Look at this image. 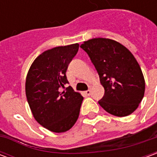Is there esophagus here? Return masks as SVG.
I'll return each mask as SVG.
<instances>
[{
	"label": "esophagus",
	"mask_w": 157,
	"mask_h": 157,
	"mask_svg": "<svg viewBox=\"0 0 157 157\" xmlns=\"http://www.w3.org/2000/svg\"><path fill=\"white\" fill-rule=\"evenodd\" d=\"M85 94L86 96H90V94H91V90H90V89H88L87 91H86Z\"/></svg>",
	"instance_id": "obj_1"
}]
</instances>
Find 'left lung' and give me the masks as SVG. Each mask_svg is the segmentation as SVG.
Wrapping results in <instances>:
<instances>
[{
  "label": "left lung",
  "instance_id": "left-lung-1",
  "mask_svg": "<svg viewBox=\"0 0 157 157\" xmlns=\"http://www.w3.org/2000/svg\"><path fill=\"white\" fill-rule=\"evenodd\" d=\"M81 48L91 59L105 90L100 106L114 116L131 114L145 88L141 69L131 52L118 42L103 38L89 39Z\"/></svg>",
  "mask_w": 157,
  "mask_h": 157
}]
</instances>
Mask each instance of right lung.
Listing matches in <instances>:
<instances>
[{"label": "right lung", "mask_w": 157, "mask_h": 157, "mask_svg": "<svg viewBox=\"0 0 157 157\" xmlns=\"http://www.w3.org/2000/svg\"><path fill=\"white\" fill-rule=\"evenodd\" d=\"M78 44L48 49L33 62L26 78L25 90L36 121L48 130L62 133L75 124L83 97L69 83L65 72L77 54Z\"/></svg>", "instance_id": "add662e5"}]
</instances>
